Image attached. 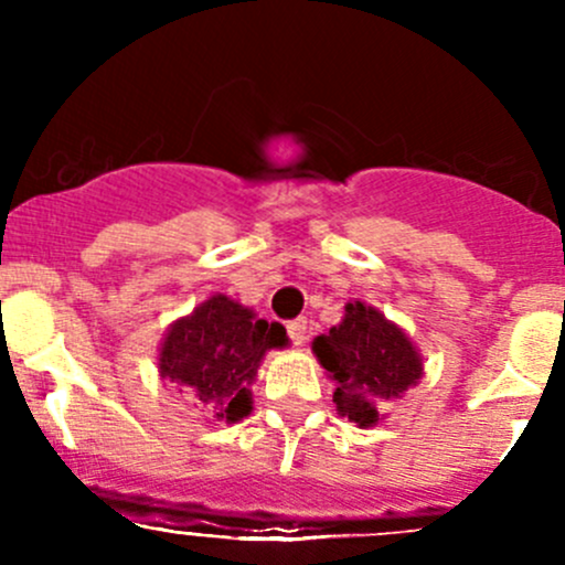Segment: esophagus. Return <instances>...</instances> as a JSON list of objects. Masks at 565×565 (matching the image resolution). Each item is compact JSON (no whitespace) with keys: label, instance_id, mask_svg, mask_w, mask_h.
Wrapping results in <instances>:
<instances>
[{"label":"esophagus","instance_id":"obj_1","mask_svg":"<svg viewBox=\"0 0 565 565\" xmlns=\"http://www.w3.org/2000/svg\"><path fill=\"white\" fill-rule=\"evenodd\" d=\"M287 333H289V339L295 341V344H303V341H306V319L303 317L289 319V322H287Z\"/></svg>","mask_w":565,"mask_h":565}]
</instances>
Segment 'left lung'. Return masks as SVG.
<instances>
[{"label": "left lung", "mask_w": 565, "mask_h": 565, "mask_svg": "<svg viewBox=\"0 0 565 565\" xmlns=\"http://www.w3.org/2000/svg\"><path fill=\"white\" fill-rule=\"evenodd\" d=\"M341 324L317 335L315 352L333 374L339 415L369 426L380 420V404L396 398L424 374L418 352L402 328L363 303H347Z\"/></svg>", "instance_id": "obj_1"}]
</instances>
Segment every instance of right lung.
Masks as SVG:
<instances>
[{
    "instance_id": "right-lung-1",
    "label": "right lung",
    "mask_w": 565,
    "mask_h": 565,
    "mask_svg": "<svg viewBox=\"0 0 565 565\" xmlns=\"http://www.w3.org/2000/svg\"><path fill=\"white\" fill-rule=\"evenodd\" d=\"M287 344L278 322L256 319L224 295H213L191 317L177 319L163 339L158 369L182 391L193 393L218 420L250 413V391L262 355Z\"/></svg>"
}]
</instances>
